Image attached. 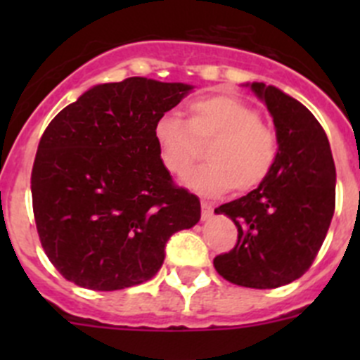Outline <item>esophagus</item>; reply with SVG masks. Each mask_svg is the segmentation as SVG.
I'll list each match as a JSON object with an SVG mask.
<instances>
[{
  "mask_svg": "<svg viewBox=\"0 0 360 360\" xmlns=\"http://www.w3.org/2000/svg\"><path fill=\"white\" fill-rule=\"evenodd\" d=\"M212 217V203L202 200V219L209 221Z\"/></svg>",
  "mask_w": 360,
  "mask_h": 360,
  "instance_id": "34e87169",
  "label": "esophagus"
}]
</instances>
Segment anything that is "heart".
<instances>
[{
  "label": "heart",
  "mask_w": 360,
  "mask_h": 360,
  "mask_svg": "<svg viewBox=\"0 0 360 360\" xmlns=\"http://www.w3.org/2000/svg\"><path fill=\"white\" fill-rule=\"evenodd\" d=\"M153 137L160 162L172 176L186 174L207 144L209 162L188 174L186 183L209 195L231 188L238 193L256 190L278 158L277 132L261 122L256 108L230 94L191 101L186 122L172 112L160 116Z\"/></svg>",
  "instance_id": "heart-1"
}]
</instances>
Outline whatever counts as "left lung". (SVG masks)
I'll return each instance as SVG.
<instances>
[{
    "label": "left lung",
    "instance_id": "left-lung-1",
    "mask_svg": "<svg viewBox=\"0 0 360 360\" xmlns=\"http://www.w3.org/2000/svg\"><path fill=\"white\" fill-rule=\"evenodd\" d=\"M250 89L274 116L278 158L259 188L214 210L238 230L237 245L214 257V268L235 285L275 289L308 271L321 250L335 214L336 167L324 129L303 104L264 83Z\"/></svg>",
    "mask_w": 360,
    "mask_h": 360
}]
</instances>
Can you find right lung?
I'll return each instance as SVG.
<instances>
[{
    "mask_svg": "<svg viewBox=\"0 0 360 360\" xmlns=\"http://www.w3.org/2000/svg\"><path fill=\"white\" fill-rule=\"evenodd\" d=\"M193 86L132 76L86 90L43 132L32 212L50 263L79 288L150 281L170 235L200 221V200L162 165L153 129Z\"/></svg>",
    "mask_w": 360,
    "mask_h": 360,
    "instance_id": "add662e5",
    "label": "right lung"
}]
</instances>
